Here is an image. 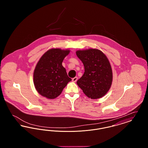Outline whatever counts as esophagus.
<instances>
[{"label":"esophagus","instance_id":"1","mask_svg":"<svg viewBox=\"0 0 148 148\" xmlns=\"http://www.w3.org/2000/svg\"><path fill=\"white\" fill-rule=\"evenodd\" d=\"M77 77H73V78L72 79V82H76L77 81Z\"/></svg>","mask_w":148,"mask_h":148}]
</instances>
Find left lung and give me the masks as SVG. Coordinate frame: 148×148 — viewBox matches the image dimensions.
I'll return each instance as SVG.
<instances>
[{
	"mask_svg": "<svg viewBox=\"0 0 148 148\" xmlns=\"http://www.w3.org/2000/svg\"><path fill=\"white\" fill-rule=\"evenodd\" d=\"M76 54L82 62L85 72L77 82L89 98L97 99L104 97L112 84L113 73L106 55L97 49L77 50Z\"/></svg>",
	"mask_w": 148,
	"mask_h": 148,
	"instance_id": "8db88e82",
	"label": "left lung"
}]
</instances>
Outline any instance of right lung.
<instances>
[{"mask_svg":"<svg viewBox=\"0 0 148 148\" xmlns=\"http://www.w3.org/2000/svg\"><path fill=\"white\" fill-rule=\"evenodd\" d=\"M69 50L53 48L46 51L39 59L33 74L35 89L47 98H56L71 80L62 65Z\"/></svg>","mask_w":148,"mask_h":148,"instance_id":"1","label":"right lung"}]
</instances>
